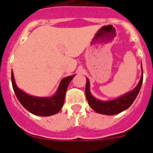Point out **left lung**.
<instances>
[{"label":"left lung","instance_id":"obj_1","mask_svg":"<svg viewBox=\"0 0 153 153\" xmlns=\"http://www.w3.org/2000/svg\"><path fill=\"white\" fill-rule=\"evenodd\" d=\"M141 68H142V75H141L140 80L136 87L131 91H128V92L126 93L125 95H121L120 97H118L112 100L103 101L95 99L90 91L89 80L86 78L85 95L90 107L94 111H96L97 113L107 115H116V114L120 113L124 110L129 108L135 101V98L137 97L141 87H142V84H143V71L142 66H141Z\"/></svg>","mask_w":153,"mask_h":153}]
</instances>
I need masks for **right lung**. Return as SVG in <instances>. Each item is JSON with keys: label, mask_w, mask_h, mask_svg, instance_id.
Instances as JSON below:
<instances>
[{"label": "right lung", "mask_w": 153, "mask_h": 153, "mask_svg": "<svg viewBox=\"0 0 153 153\" xmlns=\"http://www.w3.org/2000/svg\"><path fill=\"white\" fill-rule=\"evenodd\" d=\"M75 76V75H73L62 78L56 92L51 97L33 96L20 89L15 83L13 71H11V82L16 96L24 108L34 115L50 116L58 113L62 109L68 86Z\"/></svg>", "instance_id": "add662e5"}]
</instances>
